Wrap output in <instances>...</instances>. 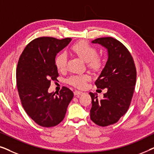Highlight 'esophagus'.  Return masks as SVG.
Returning a JSON list of instances; mask_svg holds the SVG:
<instances>
[{
	"mask_svg": "<svg viewBox=\"0 0 154 154\" xmlns=\"http://www.w3.org/2000/svg\"><path fill=\"white\" fill-rule=\"evenodd\" d=\"M73 93H74V95L75 96L79 97L80 95H81V94H83V92H81V91H79V90H75V91L73 92Z\"/></svg>",
	"mask_w": 154,
	"mask_h": 154,
	"instance_id": "esophagus-1",
	"label": "esophagus"
}]
</instances>
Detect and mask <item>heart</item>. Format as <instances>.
<instances>
[{"instance_id":"1","label":"heart","mask_w":154,"mask_h":154,"mask_svg":"<svg viewBox=\"0 0 154 154\" xmlns=\"http://www.w3.org/2000/svg\"><path fill=\"white\" fill-rule=\"evenodd\" d=\"M71 50L85 61L87 65L93 70H100L103 66L104 60L100 55L97 54L96 48L90 45L87 41H81L73 44L71 46ZM67 64V56L66 53L62 52L58 54L54 59V65L59 71H64L66 69ZM90 79L88 74L72 75L67 79V83L78 88L85 87L86 82Z\"/></svg>"}]
</instances>
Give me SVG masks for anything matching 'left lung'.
Here are the masks:
<instances>
[{"instance_id":"left-lung-1","label":"left lung","mask_w":154,"mask_h":154,"mask_svg":"<svg viewBox=\"0 0 154 154\" xmlns=\"http://www.w3.org/2000/svg\"><path fill=\"white\" fill-rule=\"evenodd\" d=\"M92 43L100 44L108 51L106 65L95 81L97 88H106L107 92L102 99L97 98V93L90 92V119L97 125L105 127L116 123L127 112L136 83V67L131 54L118 40L99 38Z\"/></svg>"}]
</instances>
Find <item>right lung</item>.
<instances>
[{
    "mask_svg": "<svg viewBox=\"0 0 154 154\" xmlns=\"http://www.w3.org/2000/svg\"><path fill=\"white\" fill-rule=\"evenodd\" d=\"M71 41L38 38L26 46L19 59L16 78L21 102L29 116L42 127L60 123L73 99V92L66 87L57 93L48 92L51 81L59 76L54 65L57 54Z\"/></svg>",
    "mask_w": 154,
    "mask_h": 154,
    "instance_id": "obj_1",
    "label": "right lung"
}]
</instances>
